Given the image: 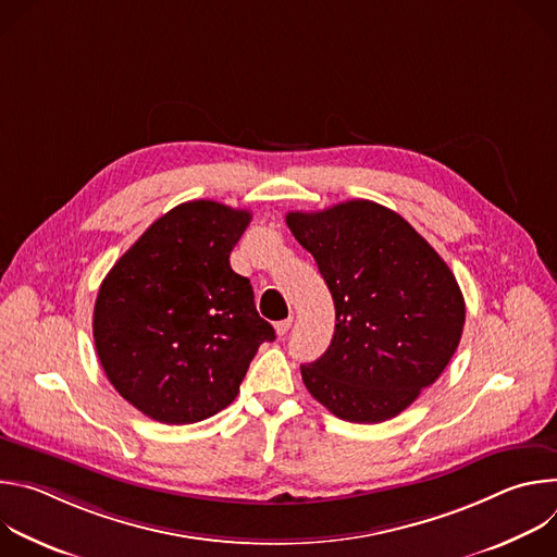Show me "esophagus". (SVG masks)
<instances>
[{
  "label": "esophagus",
  "mask_w": 557,
  "mask_h": 557,
  "mask_svg": "<svg viewBox=\"0 0 557 557\" xmlns=\"http://www.w3.org/2000/svg\"><path fill=\"white\" fill-rule=\"evenodd\" d=\"M290 324H293V317H288V320H282V322H277V324H275V333H277L280 337H284V335L288 333Z\"/></svg>",
  "instance_id": "obj_1"
}]
</instances>
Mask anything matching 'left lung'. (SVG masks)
I'll return each mask as SVG.
<instances>
[{
  "label": "left lung",
  "instance_id": "1",
  "mask_svg": "<svg viewBox=\"0 0 557 557\" xmlns=\"http://www.w3.org/2000/svg\"><path fill=\"white\" fill-rule=\"evenodd\" d=\"M286 224L337 314L329 350L301 366L306 389L350 423L401 414L458 348L465 299L454 273L408 220L370 200L290 211Z\"/></svg>",
  "mask_w": 557,
  "mask_h": 557
}]
</instances>
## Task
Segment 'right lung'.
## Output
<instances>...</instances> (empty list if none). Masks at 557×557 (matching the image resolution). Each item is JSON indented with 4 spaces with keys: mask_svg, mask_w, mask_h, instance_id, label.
<instances>
[{
    "mask_svg": "<svg viewBox=\"0 0 557 557\" xmlns=\"http://www.w3.org/2000/svg\"><path fill=\"white\" fill-rule=\"evenodd\" d=\"M251 211L191 200L158 218L106 275L95 346L114 389L145 417L185 425L224 410L273 326L228 256Z\"/></svg>",
    "mask_w": 557,
    "mask_h": 557,
    "instance_id": "right-lung-1",
    "label": "right lung"
}]
</instances>
